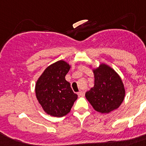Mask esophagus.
Here are the masks:
<instances>
[{
  "mask_svg": "<svg viewBox=\"0 0 146 146\" xmlns=\"http://www.w3.org/2000/svg\"><path fill=\"white\" fill-rule=\"evenodd\" d=\"M78 95H79V97H83V96L85 95V92H84L83 91H80V92H78Z\"/></svg>",
  "mask_w": 146,
  "mask_h": 146,
  "instance_id": "34e87169",
  "label": "esophagus"
}]
</instances>
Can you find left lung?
I'll list each match as a JSON object with an SVG mask.
<instances>
[{"label":"left lung","instance_id":"obj_1","mask_svg":"<svg viewBox=\"0 0 146 146\" xmlns=\"http://www.w3.org/2000/svg\"><path fill=\"white\" fill-rule=\"evenodd\" d=\"M94 85L85 93V98L92 107L100 113H110L118 109L125 96L122 79L118 73L109 65L101 63L92 68Z\"/></svg>","mask_w":146,"mask_h":146}]
</instances>
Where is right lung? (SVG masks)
<instances>
[{
    "mask_svg": "<svg viewBox=\"0 0 146 146\" xmlns=\"http://www.w3.org/2000/svg\"><path fill=\"white\" fill-rule=\"evenodd\" d=\"M71 65L60 60L46 67L36 80L35 94L39 104L46 114L62 117L70 112L78 95L65 79Z\"/></svg>",
    "mask_w": 146,
    "mask_h": 146,
    "instance_id": "1",
    "label": "right lung"
}]
</instances>
